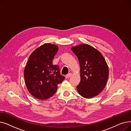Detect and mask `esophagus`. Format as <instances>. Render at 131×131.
Here are the masks:
<instances>
[{
	"label": "esophagus",
	"instance_id": "obj_1",
	"mask_svg": "<svg viewBox=\"0 0 131 131\" xmlns=\"http://www.w3.org/2000/svg\"><path fill=\"white\" fill-rule=\"evenodd\" d=\"M72 73H68V74H67L66 75V78H70L71 76H72Z\"/></svg>",
	"mask_w": 131,
	"mask_h": 131
}]
</instances>
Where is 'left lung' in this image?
<instances>
[{
	"label": "left lung",
	"instance_id": "obj_1",
	"mask_svg": "<svg viewBox=\"0 0 131 131\" xmlns=\"http://www.w3.org/2000/svg\"><path fill=\"white\" fill-rule=\"evenodd\" d=\"M71 50L78 58L80 66L81 81L77 86L79 93L85 98L95 97L104 89L109 77L104 56L87 44L73 47Z\"/></svg>",
	"mask_w": 131,
	"mask_h": 131
}]
</instances>
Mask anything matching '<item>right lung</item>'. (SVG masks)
Returning <instances> with one entry per match:
<instances>
[{
	"mask_svg": "<svg viewBox=\"0 0 131 131\" xmlns=\"http://www.w3.org/2000/svg\"><path fill=\"white\" fill-rule=\"evenodd\" d=\"M58 50L56 45L45 43L32 52L27 61L24 71L26 86L38 99L46 100L52 97L57 90V85L65 79L59 66L52 65Z\"/></svg>",
	"mask_w": 131,
	"mask_h": 131,
	"instance_id": "obj_1",
	"label": "right lung"
}]
</instances>
